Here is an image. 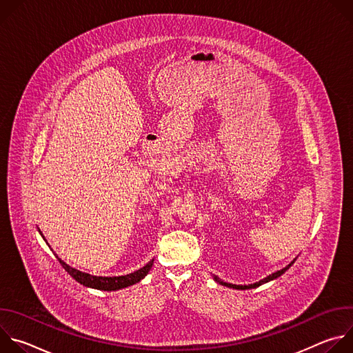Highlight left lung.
Segmentation results:
<instances>
[{"mask_svg": "<svg viewBox=\"0 0 353 353\" xmlns=\"http://www.w3.org/2000/svg\"><path fill=\"white\" fill-rule=\"evenodd\" d=\"M296 261V259L293 260V261H290L285 268H282V270H279V271H276V272H274V274H271V275H268L267 278H264V279H261V281H259V282H256V283H250V285H234V283H229V282H225V281H222V279H219L218 276H214V281L215 282H218L219 285H223V286H228V288H232V289H237V290H245V289H254V288H259V286H261V285H264V283H267V282H270V281H274V279H276V278H279L282 274H285L292 265H293V263Z\"/></svg>", "mask_w": 353, "mask_h": 353, "instance_id": "1", "label": "left lung"}]
</instances>
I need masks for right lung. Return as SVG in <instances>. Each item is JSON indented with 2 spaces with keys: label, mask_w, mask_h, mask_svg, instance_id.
<instances>
[{
  "label": "right lung",
  "mask_w": 353,
  "mask_h": 353,
  "mask_svg": "<svg viewBox=\"0 0 353 353\" xmlns=\"http://www.w3.org/2000/svg\"><path fill=\"white\" fill-rule=\"evenodd\" d=\"M39 233L40 236L44 239L43 233L40 232L39 229ZM46 241V239H44ZM47 243V241H46ZM48 245V243H47ZM50 247V245H48ZM59 259V257H57ZM60 264L63 265V268L77 281L79 282L81 285L86 286V288H92V289H97V290H106V292H112V290H120V289H124V288H128L131 285H135L138 283L139 281H142L148 272L150 271V268H152L154 265V260H150L146 265H143L142 268L131 272V274H127V275H121V276H94V275H90V274H86V272H82L71 265H68L67 263H64L61 259H59Z\"/></svg>",
  "instance_id": "right-lung-1"
}]
</instances>
